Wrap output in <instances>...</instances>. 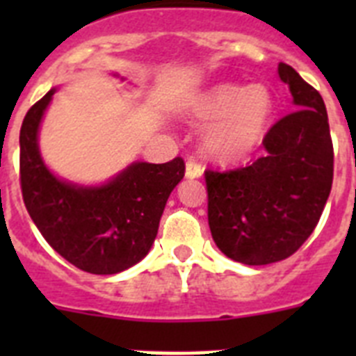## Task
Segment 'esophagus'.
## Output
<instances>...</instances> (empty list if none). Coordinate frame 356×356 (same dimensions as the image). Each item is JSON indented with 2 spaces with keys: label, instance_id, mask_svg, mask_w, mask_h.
I'll return each mask as SVG.
<instances>
[{
  "label": "esophagus",
  "instance_id": "1",
  "mask_svg": "<svg viewBox=\"0 0 356 356\" xmlns=\"http://www.w3.org/2000/svg\"><path fill=\"white\" fill-rule=\"evenodd\" d=\"M201 175H203L201 163L194 159H188L187 165H185V176H187V178H200Z\"/></svg>",
  "mask_w": 356,
  "mask_h": 356
}]
</instances>
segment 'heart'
I'll return each instance as SVG.
<instances>
[{"mask_svg":"<svg viewBox=\"0 0 356 356\" xmlns=\"http://www.w3.org/2000/svg\"><path fill=\"white\" fill-rule=\"evenodd\" d=\"M273 97L259 85L219 83L194 103L193 115L213 122L205 137L207 151L219 162L250 156L264 140L273 119Z\"/></svg>","mask_w":356,"mask_h":356,"instance_id":"b5f03b06","label":"heart"}]
</instances>
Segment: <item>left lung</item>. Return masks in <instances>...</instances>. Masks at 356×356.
<instances>
[{"label": "left lung", "instance_id": "8db88e82", "mask_svg": "<svg viewBox=\"0 0 356 356\" xmlns=\"http://www.w3.org/2000/svg\"><path fill=\"white\" fill-rule=\"evenodd\" d=\"M296 110L264 137V153L246 168L207 169L209 226L235 262L266 266L289 259L310 237L333 181V144L321 94L280 62Z\"/></svg>", "mask_w": 356, "mask_h": 356}]
</instances>
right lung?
<instances>
[{"instance_id":"right-lung-1","label":"right lung","mask_w":356,"mask_h":356,"mask_svg":"<svg viewBox=\"0 0 356 356\" xmlns=\"http://www.w3.org/2000/svg\"><path fill=\"white\" fill-rule=\"evenodd\" d=\"M55 89L24 115L19 134L23 201L42 237L69 264L92 275H115L144 259L159 232L172 188L185 175L184 159L135 162L102 187L58 180L37 144L40 119Z\"/></svg>"}]
</instances>
